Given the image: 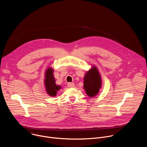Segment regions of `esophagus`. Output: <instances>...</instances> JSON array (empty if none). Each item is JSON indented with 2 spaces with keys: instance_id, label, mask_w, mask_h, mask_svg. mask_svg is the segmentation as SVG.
<instances>
[{
  "instance_id": "obj_1",
  "label": "esophagus",
  "mask_w": 147,
  "mask_h": 147,
  "mask_svg": "<svg viewBox=\"0 0 147 147\" xmlns=\"http://www.w3.org/2000/svg\"><path fill=\"white\" fill-rule=\"evenodd\" d=\"M67 85L69 88H73L74 87V84L73 83V82H69L67 84Z\"/></svg>"
}]
</instances>
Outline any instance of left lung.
<instances>
[{"instance_id":"obj_1","label":"left lung","mask_w":147,"mask_h":147,"mask_svg":"<svg viewBox=\"0 0 147 147\" xmlns=\"http://www.w3.org/2000/svg\"><path fill=\"white\" fill-rule=\"evenodd\" d=\"M101 86V79L97 67H93L85 74L84 88L88 96L93 97L98 92Z\"/></svg>"}]
</instances>
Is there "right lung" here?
<instances>
[{
  "mask_svg": "<svg viewBox=\"0 0 147 147\" xmlns=\"http://www.w3.org/2000/svg\"><path fill=\"white\" fill-rule=\"evenodd\" d=\"M55 80L53 76V70L51 68H49L45 73V85L47 93L50 96H55L57 92L61 86L55 84Z\"/></svg>",
  "mask_w": 147,
  "mask_h": 147,
  "instance_id": "1",
  "label": "right lung"
}]
</instances>
